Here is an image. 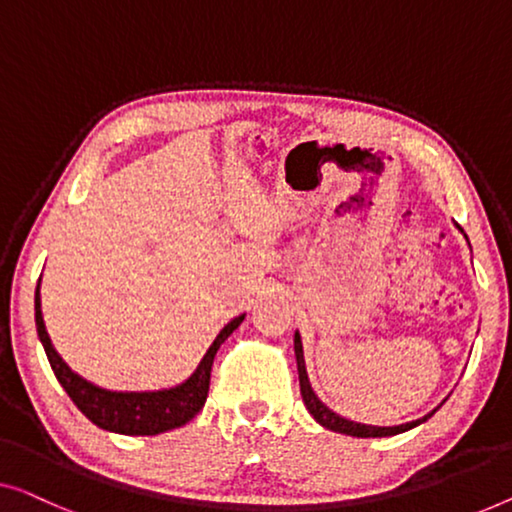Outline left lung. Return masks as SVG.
<instances>
[{"label": "left lung", "instance_id": "obj_1", "mask_svg": "<svg viewBox=\"0 0 512 512\" xmlns=\"http://www.w3.org/2000/svg\"><path fill=\"white\" fill-rule=\"evenodd\" d=\"M462 231V228H459ZM466 238V235H464ZM295 360H298V374H300V392H302V402H305L307 411L314 416V420L318 425H323L325 429H332V432H339V434H348V436H358V439H369V436H395V434H402V432H409V429L418 427L420 422H425L427 418H432L436 409L432 413H427L425 418H418V420H411L406 422V425H395V427H376V425H362V422H353V420H346L342 416H337L335 411H330L328 406H325L321 399L316 397V392L311 390V383H309V376H307V367H305V353H302V339H300V332H295Z\"/></svg>", "mask_w": 512, "mask_h": 512}]
</instances>
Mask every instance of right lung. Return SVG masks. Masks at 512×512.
<instances>
[{"mask_svg": "<svg viewBox=\"0 0 512 512\" xmlns=\"http://www.w3.org/2000/svg\"><path fill=\"white\" fill-rule=\"evenodd\" d=\"M39 286L41 279L39 284H36L34 295L36 332H39L41 344L46 348L48 362L50 367H53L57 381L62 383V388L66 390V395L73 399V404H76L96 427L108 429V432L115 434L154 436L187 425V422L205 406L207 390H210V372L214 355H217L219 346L233 335V330H238V325L244 321V314H240L235 316L231 323L224 325V330L219 332L212 346L207 348V353L203 355L201 365L196 367V372L184 383L175 385V388L152 392H115L99 388V385L78 376L62 358H59V353L55 351V346L48 337L46 323H43Z\"/></svg>", "mask_w": 512, "mask_h": 512, "instance_id": "add662e5", "label": "right lung"}]
</instances>
